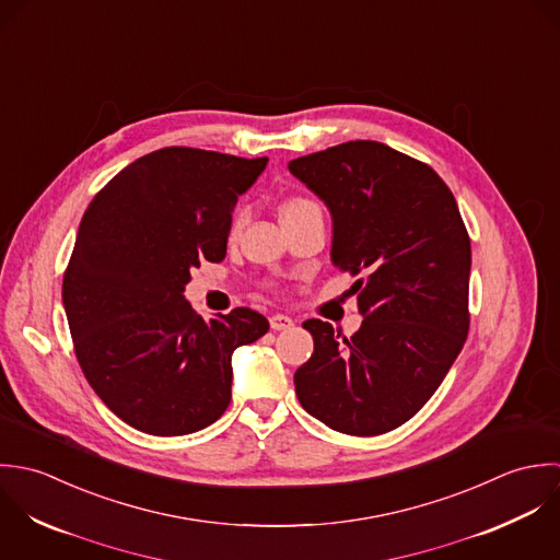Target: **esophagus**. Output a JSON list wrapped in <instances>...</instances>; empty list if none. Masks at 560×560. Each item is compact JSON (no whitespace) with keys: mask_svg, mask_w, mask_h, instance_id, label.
<instances>
[{"mask_svg":"<svg viewBox=\"0 0 560 560\" xmlns=\"http://www.w3.org/2000/svg\"><path fill=\"white\" fill-rule=\"evenodd\" d=\"M270 327H272L275 331H288V329L294 327V320H292L290 316H285V314H275V316L270 318Z\"/></svg>","mask_w":560,"mask_h":560,"instance_id":"obj_1","label":"esophagus"}]
</instances>
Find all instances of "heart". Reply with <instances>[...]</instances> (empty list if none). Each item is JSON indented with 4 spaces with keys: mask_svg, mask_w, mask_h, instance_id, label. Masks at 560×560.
Instances as JSON below:
<instances>
[{
    "mask_svg": "<svg viewBox=\"0 0 560 560\" xmlns=\"http://www.w3.org/2000/svg\"><path fill=\"white\" fill-rule=\"evenodd\" d=\"M294 212H320V214H323L320 206H318L314 199H307V197H294V199H290V201L283 203L281 217H283V214H294ZM244 221H246V212L240 210V212L235 214V219H233V231H237V229L244 224Z\"/></svg>",
    "mask_w": 560,
    "mask_h": 560,
    "instance_id": "obj_1",
    "label": "heart"
}]
</instances>
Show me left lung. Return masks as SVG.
Instances as JSON below:
<instances>
[{
  "label": "left lung",
  "instance_id": "left-lung-1",
  "mask_svg": "<svg viewBox=\"0 0 560 560\" xmlns=\"http://www.w3.org/2000/svg\"><path fill=\"white\" fill-rule=\"evenodd\" d=\"M290 173L334 217V266L354 281L361 329L307 320L314 354L294 374L307 413L372 438L411 420L469 331V235L444 179L383 142L350 140L296 158Z\"/></svg>",
  "mask_w": 560,
  "mask_h": 560
}]
</instances>
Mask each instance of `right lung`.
<instances>
[{
	"mask_svg": "<svg viewBox=\"0 0 560 560\" xmlns=\"http://www.w3.org/2000/svg\"><path fill=\"white\" fill-rule=\"evenodd\" d=\"M266 164L158 149L114 175L84 212L62 303L86 381L125 424L188 435L229 407L233 350L270 325L248 307L206 323L184 290L190 268L223 261L237 197Z\"/></svg>",
	"mask_w": 560,
	"mask_h": 560,
	"instance_id": "add662e5",
	"label": "right lung"
}]
</instances>
